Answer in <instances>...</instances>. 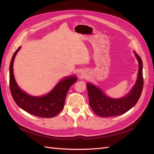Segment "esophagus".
I'll list each match as a JSON object with an SVG mask.
<instances>
[{
	"instance_id": "1",
	"label": "esophagus",
	"mask_w": 154,
	"mask_h": 154,
	"mask_svg": "<svg viewBox=\"0 0 154 154\" xmlns=\"http://www.w3.org/2000/svg\"><path fill=\"white\" fill-rule=\"evenodd\" d=\"M80 75H81V77H86V75H87V72H86V71H85V70L81 71Z\"/></svg>"
}]
</instances>
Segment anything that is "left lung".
<instances>
[{
  "label": "left lung",
  "mask_w": 154,
  "mask_h": 154,
  "mask_svg": "<svg viewBox=\"0 0 154 154\" xmlns=\"http://www.w3.org/2000/svg\"><path fill=\"white\" fill-rule=\"evenodd\" d=\"M138 61V73L136 83L126 95L122 97L112 98L108 97L99 87L87 83L89 105L93 112L100 117H109L121 115L135 106L143 89V63L142 59L134 51Z\"/></svg>",
  "instance_id": "1"
}]
</instances>
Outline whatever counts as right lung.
I'll return each instance as SVG.
<instances>
[{"mask_svg":"<svg viewBox=\"0 0 154 154\" xmlns=\"http://www.w3.org/2000/svg\"><path fill=\"white\" fill-rule=\"evenodd\" d=\"M20 46L13 54L10 64V89L16 104L26 112L42 118H52L63 109L65 99L70 87L77 81L76 75H69L61 79L48 93L32 96L22 90L17 84L13 72V63Z\"/></svg>","mask_w":154,"mask_h":154,"instance_id":"right-lung-1","label":"right lung"}]
</instances>
